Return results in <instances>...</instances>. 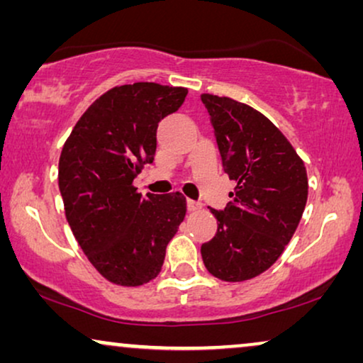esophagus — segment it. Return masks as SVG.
<instances>
[{"label": "esophagus", "instance_id": "34e87169", "mask_svg": "<svg viewBox=\"0 0 363 363\" xmlns=\"http://www.w3.org/2000/svg\"><path fill=\"white\" fill-rule=\"evenodd\" d=\"M186 205H188V211H200L201 210V203H198V201L188 200Z\"/></svg>", "mask_w": 363, "mask_h": 363}]
</instances>
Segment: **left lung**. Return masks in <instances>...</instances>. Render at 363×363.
Wrapping results in <instances>:
<instances>
[{
	"label": "left lung",
	"instance_id": "left-lung-1",
	"mask_svg": "<svg viewBox=\"0 0 363 363\" xmlns=\"http://www.w3.org/2000/svg\"><path fill=\"white\" fill-rule=\"evenodd\" d=\"M211 117L223 167L235 180L231 201L211 210L218 233L201 246L206 269L242 282L262 274L291 241L307 201L302 158L266 116L230 97L201 94Z\"/></svg>",
	"mask_w": 363,
	"mask_h": 363
}]
</instances>
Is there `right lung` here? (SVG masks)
<instances>
[{"instance_id": "right-lung-1", "label": "right lung", "mask_w": 363, "mask_h": 363, "mask_svg": "<svg viewBox=\"0 0 363 363\" xmlns=\"http://www.w3.org/2000/svg\"><path fill=\"white\" fill-rule=\"evenodd\" d=\"M188 89L157 82L116 86L82 113L59 157L69 226L87 259L117 286L137 287L162 271L167 245L185 220L180 191L142 198L135 177L157 150V127Z\"/></svg>"}]
</instances>
